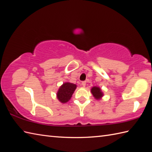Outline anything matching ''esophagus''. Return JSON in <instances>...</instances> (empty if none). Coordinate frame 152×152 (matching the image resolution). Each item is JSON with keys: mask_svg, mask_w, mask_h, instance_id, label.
Masks as SVG:
<instances>
[{"mask_svg": "<svg viewBox=\"0 0 152 152\" xmlns=\"http://www.w3.org/2000/svg\"><path fill=\"white\" fill-rule=\"evenodd\" d=\"M82 86L85 87V86L86 85V81H83V82H82Z\"/></svg>", "mask_w": 152, "mask_h": 152, "instance_id": "esophagus-1", "label": "esophagus"}]
</instances>
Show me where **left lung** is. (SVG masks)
<instances>
[{"label": "left lung", "instance_id": "1", "mask_svg": "<svg viewBox=\"0 0 152 152\" xmlns=\"http://www.w3.org/2000/svg\"><path fill=\"white\" fill-rule=\"evenodd\" d=\"M91 91L93 95L95 96V98L96 99H101L102 97V96L103 95L101 91V89H100L99 87H93V88H92Z\"/></svg>", "mask_w": 152, "mask_h": 152}]
</instances>
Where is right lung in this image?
I'll return each mask as SVG.
<instances>
[{
	"label": "right lung",
	"mask_w": 152,
	"mask_h": 152,
	"mask_svg": "<svg viewBox=\"0 0 152 152\" xmlns=\"http://www.w3.org/2000/svg\"><path fill=\"white\" fill-rule=\"evenodd\" d=\"M76 88V85L71 83H64L60 87L57 93V96L59 101L65 103L70 99L74 90Z\"/></svg>",
	"instance_id": "add662e5"
}]
</instances>
